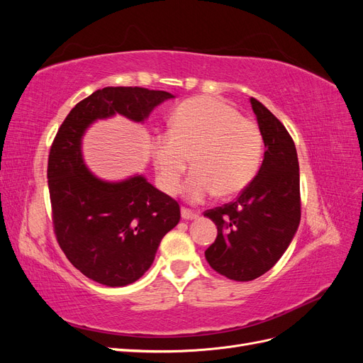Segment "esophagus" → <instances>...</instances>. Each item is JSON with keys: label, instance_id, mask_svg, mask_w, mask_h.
Segmentation results:
<instances>
[{"label": "esophagus", "instance_id": "34e87169", "mask_svg": "<svg viewBox=\"0 0 363 363\" xmlns=\"http://www.w3.org/2000/svg\"><path fill=\"white\" fill-rule=\"evenodd\" d=\"M199 216H200L199 212H194V211H191V208L182 207V218L183 219H196Z\"/></svg>", "mask_w": 363, "mask_h": 363}]
</instances>
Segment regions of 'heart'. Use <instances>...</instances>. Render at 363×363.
Masks as SVG:
<instances>
[{
    "label": "heart",
    "instance_id": "heart-1",
    "mask_svg": "<svg viewBox=\"0 0 363 363\" xmlns=\"http://www.w3.org/2000/svg\"><path fill=\"white\" fill-rule=\"evenodd\" d=\"M155 164L160 188L168 195L180 189L182 177L191 203H203L218 192L232 196L252 182L263 159V136L259 125L240 116L232 104L213 96H195L174 112L169 133L155 139Z\"/></svg>",
    "mask_w": 363,
    "mask_h": 363
}]
</instances>
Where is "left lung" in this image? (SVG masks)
<instances>
[{
  "mask_svg": "<svg viewBox=\"0 0 363 363\" xmlns=\"http://www.w3.org/2000/svg\"><path fill=\"white\" fill-rule=\"evenodd\" d=\"M265 144L257 175L238 199L206 211L218 236L204 255L218 274L250 281L269 271L298 228L300 168L288 130L256 98L250 100Z\"/></svg>",
  "mask_w": 363,
  "mask_h": 363,
  "instance_id": "obj_1",
  "label": "left lung"
}]
</instances>
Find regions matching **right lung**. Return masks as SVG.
<instances>
[{
    "label": "right lung",
    "mask_w": 363,
    "mask_h": 363,
    "mask_svg": "<svg viewBox=\"0 0 363 363\" xmlns=\"http://www.w3.org/2000/svg\"><path fill=\"white\" fill-rule=\"evenodd\" d=\"M174 98L145 87H104L62 123L48 156V188L56 239L72 265L106 286H127L151 267L162 238L180 221V206L142 175L104 182L87 169L82 138L94 121L116 113L136 123Z\"/></svg>",
    "instance_id": "1"
}]
</instances>
